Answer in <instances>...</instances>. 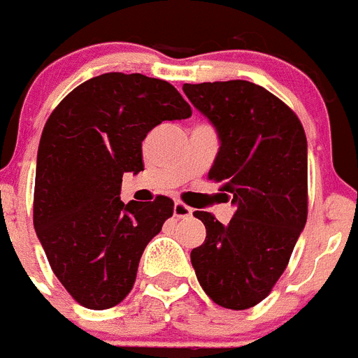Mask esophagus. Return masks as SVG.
Listing matches in <instances>:
<instances>
[{"label": "esophagus", "mask_w": 358, "mask_h": 358, "mask_svg": "<svg viewBox=\"0 0 358 358\" xmlns=\"http://www.w3.org/2000/svg\"><path fill=\"white\" fill-rule=\"evenodd\" d=\"M193 215V209L189 206H185L184 202H174V216L176 218H187V216Z\"/></svg>", "instance_id": "1"}]
</instances>
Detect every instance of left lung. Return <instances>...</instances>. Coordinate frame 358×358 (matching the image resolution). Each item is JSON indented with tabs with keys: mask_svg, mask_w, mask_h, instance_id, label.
I'll return each mask as SVG.
<instances>
[{
	"mask_svg": "<svg viewBox=\"0 0 358 358\" xmlns=\"http://www.w3.org/2000/svg\"><path fill=\"white\" fill-rule=\"evenodd\" d=\"M184 92L220 136L207 178L236 206L227 225L194 211L207 236L191 251V264L215 304L249 309L286 271L308 220L304 127L280 98L244 80L185 83Z\"/></svg>",
	"mask_w": 358,
	"mask_h": 358,
	"instance_id": "obj_1",
	"label": "left lung"
}]
</instances>
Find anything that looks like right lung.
<instances>
[{
	"instance_id": "obj_1",
	"label": "right lung",
	"mask_w": 358,
	"mask_h": 358,
	"mask_svg": "<svg viewBox=\"0 0 358 358\" xmlns=\"http://www.w3.org/2000/svg\"><path fill=\"white\" fill-rule=\"evenodd\" d=\"M191 105L169 82L107 72L69 92L41 133L34 229L54 275L89 309H109L131 293L143 249L173 216L174 202L120 200L123 173L143 171L142 142Z\"/></svg>"
}]
</instances>
